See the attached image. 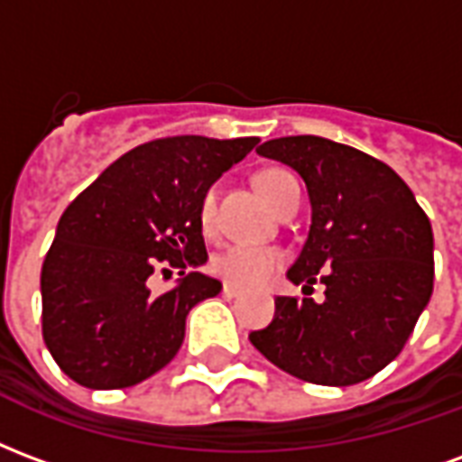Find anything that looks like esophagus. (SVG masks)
<instances>
[{"label": "esophagus", "mask_w": 462, "mask_h": 462, "mask_svg": "<svg viewBox=\"0 0 462 462\" xmlns=\"http://www.w3.org/2000/svg\"><path fill=\"white\" fill-rule=\"evenodd\" d=\"M222 294H225V297H240L242 294V287H237V284H230V282H227V284H222Z\"/></svg>", "instance_id": "obj_1"}]
</instances>
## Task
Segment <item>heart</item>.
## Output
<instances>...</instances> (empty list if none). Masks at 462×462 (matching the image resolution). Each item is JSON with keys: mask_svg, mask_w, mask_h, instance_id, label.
<instances>
[{"mask_svg": "<svg viewBox=\"0 0 462 462\" xmlns=\"http://www.w3.org/2000/svg\"><path fill=\"white\" fill-rule=\"evenodd\" d=\"M291 180H297L290 171L284 168H267L257 175V185H260L262 195L270 200L274 208V202L280 200V195ZM200 225L202 230L210 232L217 220V185H210L208 190L202 192L200 200ZM284 262L277 247H267V245H235L230 250H225L212 262V272L222 277V280L240 284V287H257L270 280L274 272L280 270V264Z\"/></svg>", "mask_w": 462, "mask_h": 462, "instance_id": "b5f03b06", "label": "heart"}]
</instances>
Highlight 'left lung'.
Masks as SVG:
<instances>
[{
  "mask_svg": "<svg viewBox=\"0 0 462 462\" xmlns=\"http://www.w3.org/2000/svg\"><path fill=\"white\" fill-rule=\"evenodd\" d=\"M260 155L300 172L311 200L310 237L287 272L321 282L324 301L277 297L262 356L319 386H351L406 346L433 294V230L413 192L386 162L319 135L262 143Z\"/></svg>",
  "mask_w": 462,
  "mask_h": 462,
  "instance_id": "left-lung-1",
  "label": "left lung"
}]
</instances>
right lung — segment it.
<instances>
[{"instance_id":"obj_1","label":"right lung","mask_w":462,"mask_h":462,"mask_svg":"<svg viewBox=\"0 0 462 462\" xmlns=\"http://www.w3.org/2000/svg\"><path fill=\"white\" fill-rule=\"evenodd\" d=\"M257 138L172 135L108 165L61 215L42 267V334L66 376L86 388H128L168 366L185 317L222 284L200 272L202 192ZM179 287L152 295L155 271Z\"/></svg>"}]
</instances>
